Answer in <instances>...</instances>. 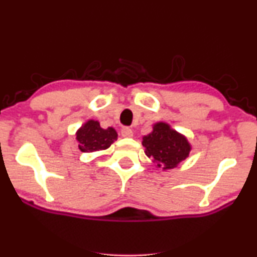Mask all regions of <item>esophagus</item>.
Returning <instances> with one entry per match:
<instances>
[{"label":"esophagus","instance_id":"34e87169","mask_svg":"<svg viewBox=\"0 0 257 257\" xmlns=\"http://www.w3.org/2000/svg\"><path fill=\"white\" fill-rule=\"evenodd\" d=\"M120 135H122L123 138H133V131L131 128H123L122 131H120Z\"/></svg>","mask_w":257,"mask_h":257}]
</instances>
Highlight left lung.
<instances>
[{"label": "left lung", "instance_id": "obj_1", "mask_svg": "<svg viewBox=\"0 0 257 257\" xmlns=\"http://www.w3.org/2000/svg\"><path fill=\"white\" fill-rule=\"evenodd\" d=\"M141 144L156 168H162L164 172L178 167L192 151L188 139L167 122L155 123L152 132L143 137Z\"/></svg>", "mask_w": 257, "mask_h": 257}]
</instances>
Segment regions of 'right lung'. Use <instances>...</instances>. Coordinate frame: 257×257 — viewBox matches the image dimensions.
Listing matches in <instances>:
<instances>
[{"instance_id":"1","label":"right lung","mask_w":257,"mask_h":257,"mask_svg":"<svg viewBox=\"0 0 257 257\" xmlns=\"http://www.w3.org/2000/svg\"><path fill=\"white\" fill-rule=\"evenodd\" d=\"M117 137L114 128H101L99 120L95 119H88L76 132L78 149L85 153L104 151L117 140Z\"/></svg>"}]
</instances>
